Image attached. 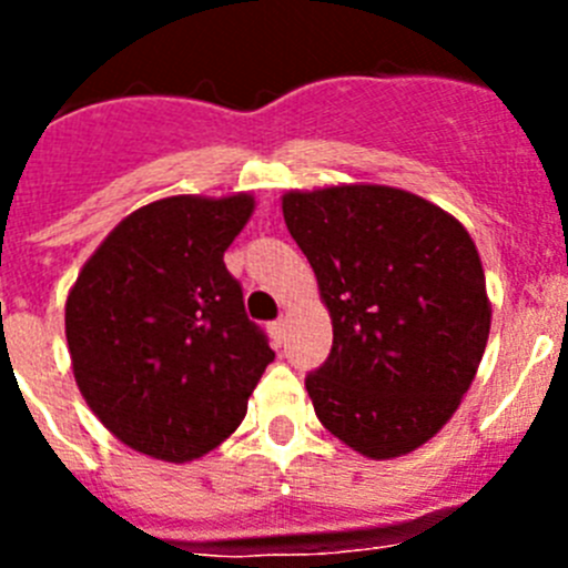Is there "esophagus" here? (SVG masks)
Returning a JSON list of instances; mask_svg holds the SVG:
<instances>
[{
    "label": "esophagus",
    "instance_id": "34e87169",
    "mask_svg": "<svg viewBox=\"0 0 568 568\" xmlns=\"http://www.w3.org/2000/svg\"><path fill=\"white\" fill-rule=\"evenodd\" d=\"M270 335H273L275 344H284V335H287V318H278L270 324Z\"/></svg>",
    "mask_w": 568,
    "mask_h": 568
}]
</instances>
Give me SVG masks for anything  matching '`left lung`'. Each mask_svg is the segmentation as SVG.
Listing matches in <instances>:
<instances>
[{
    "mask_svg": "<svg viewBox=\"0 0 568 568\" xmlns=\"http://www.w3.org/2000/svg\"><path fill=\"white\" fill-rule=\"evenodd\" d=\"M281 210L333 321L329 358L307 375L315 415L369 460L415 453L455 415L489 341L475 241L386 184L287 190Z\"/></svg>",
    "mask_w": 568,
    "mask_h": 568,
    "instance_id": "obj_1",
    "label": "left lung"
}]
</instances>
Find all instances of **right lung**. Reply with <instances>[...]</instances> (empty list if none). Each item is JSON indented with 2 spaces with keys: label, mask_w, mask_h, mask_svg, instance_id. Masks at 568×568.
I'll list each match as a JSON object with an SVG mask.
<instances>
[{
  "label": "right lung",
  "mask_w": 568,
  "mask_h": 568,
  "mask_svg": "<svg viewBox=\"0 0 568 568\" xmlns=\"http://www.w3.org/2000/svg\"><path fill=\"white\" fill-rule=\"evenodd\" d=\"M253 210L250 193L144 204L70 287L64 335L79 393L148 458L187 464L227 440L275 358L224 267Z\"/></svg>",
  "instance_id": "right-lung-1"
}]
</instances>
